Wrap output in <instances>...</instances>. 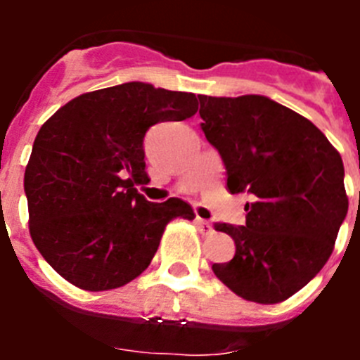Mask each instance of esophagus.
Returning a JSON list of instances; mask_svg holds the SVG:
<instances>
[{"label":"esophagus","instance_id":"esophagus-1","mask_svg":"<svg viewBox=\"0 0 360 360\" xmlns=\"http://www.w3.org/2000/svg\"><path fill=\"white\" fill-rule=\"evenodd\" d=\"M196 227L200 229V232H202L203 236H207V234H211L212 232V225L202 218H196Z\"/></svg>","mask_w":360,"mask_h":360}]
</instances>
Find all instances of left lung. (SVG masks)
Returning a JSON list of instances; mask_svg holds the SVG:
<instances>
[{
    "label": "left lung",
    "mask_w": 360,
    "mask_h": 360,
    "mask_svg": "<svg viewBox=\"0 0 360 360\" xmlns=\"http://www.w3.org/2000/svg\"><path fill=\"white\" fill-rule=\"evenodd\" d=\"M205 139L232 195L247 193L245 225L216 224L236 245L212 272L247 301L281 303L328 262L348 212L342 158L319 128L263 95H198Z\"/></svg>",
    "instance_id": "1"
}]
</instances>
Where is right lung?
<instances>
[{"label":"right lung","mask_w":360,"mask_h":360,"mask_svg":"<svg viewBox=\"0 0 360 360\" xmlns=\"http://www.w3.org/2000/svg\"><path fill=\"white\" fill-rule=\"evenodd\" d=\"M196 110L195 94L124 82L72 98L41 126L25 171L28 229L57 274L82 290L124 287L171 219H195L184 200L148 202L135 184L149 182L146 131Z\"/></svg>","instance_id":"add662e5"}]
</instances>
